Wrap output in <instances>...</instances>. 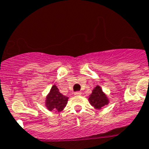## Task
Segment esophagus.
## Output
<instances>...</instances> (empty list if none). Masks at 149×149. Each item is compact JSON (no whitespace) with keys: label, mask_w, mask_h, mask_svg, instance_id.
Listing matches in <instances>:
<instances>
[{"label":"esophagus","mask_w":149,"mask_h":149,"mask_svg":"<svg viewBox=\"0 0 149 149\" xmlns=\"http://www.w3.org/2000/svg\"><path fill=\"white\" fill-rule=\"evenodd\" d=\"M74 95H82V92H76L74 93Z\"/></svg>","instance_id":"obj_1"}]
</instances>
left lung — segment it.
I'll return each instance as SVG.
<instances>
[{
    "label": "left lung",
    "instance_id": "obj_1",
    "mask_svg": "<svg viewBox=\"0 0 149 149\" xmlns=\"http://www.w3.org/2000/svg\"><path fill=\"white\" fill-rule=\"evenodd\" d=\"M88 101L91 105L93 106L95 109H101L109 103L108 98L99 86H96L95 88H93L92 94L88 97Z\"/></svg>",
    "mask_w": 149,
    "mask_h": 149
}]
</instances>
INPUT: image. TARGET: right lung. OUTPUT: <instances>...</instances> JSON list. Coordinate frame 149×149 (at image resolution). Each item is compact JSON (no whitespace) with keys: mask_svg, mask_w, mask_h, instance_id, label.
<instances>
[{"mask_svg":"<svg viewBox=\"0 0 149 149\" xmlns=\"http://www.w3.org/2000/svg\"><path fill=\"white\" fill-rule=\"evenodd\" d=\"M68 98V97L62 95L57 86L54 85L48 95L46 96L45 106L48 111L60 112L66 107Z\"/></svg>","mask_w":149,"mask_h":149,"instance_id":"1","label":"right lung"}]
</instances>
